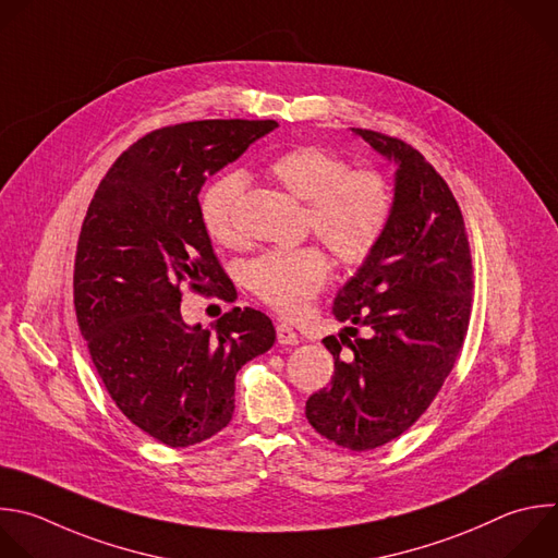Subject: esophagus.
<instances>
[{
	"label": "esophagus",
	"mask_w": 558,
	"mask_h": 558,
	"mask_svg": "<svg viewBox=\"0 0 558 558\" xmlns=\"http://www.w3.org/2000/svg\"><path fill=\"white\" fill-rule=\"evenodd\" d=\"M276 335H278V343H284V345H298L300 343L298 332L289 324H278Z\"/></svg>",
	"instance_id": "obj_1"
}]
</instances>
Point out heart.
<instances>
[{"label":"heart","mask_w":558,"mask_h":558,"mask_svg":"<svg viewBox=\"0 0 558 558\" xmlns=\"http://www.w3.org/2000/svg\"><path fill=\"white\" fill-rule=\"evenodd\" d=\"M267 172L298 202L306 204V228L343 265H359L373 254L395 213L390 181L373 168L350 163L324 146H295L267 163ZM245 189L241 172H223L202 197L208 234L223 243L239 241L234 213ZM330 276L328 256L315 247L276 250L247 265L250 289L284 317L302 315Z\"/></svg>","instance_id":"1"}]
</instances>
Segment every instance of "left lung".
I'll return each instance as SVG.
<instances>
[{
  "instance_id": "8db88e82",
  "label": "left lung",
  "mask_w": 558,
  "mask_h": 558,
  "mask_svg": "<svg viewBox=\"0 0 558 558\" xmlns=\"http://www.w3.org/2000/svg\"><path fill=\"white\" fill-rule=\"evenodd\" d=\"M352 133L397 166L395 213L332 302L348 326L322 339L335 375L308 397L306 418L339 447L367 451L410 429L449 377L469 328L473 271L462 213L436 168L403 140ZM356 327L364 335L350 342Z\"/></svg>"
}]
</instances>
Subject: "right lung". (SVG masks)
Listing matches in <instances>:
<instances>
[{"label":"right lung","instance_id":"obj_1","mask_svg":"<svg viewBox=\"0 0 558 558\" xmlns=\"http://www.w3.org/2000/svg\"><path fill=\"white\" fill-rule=\"evenodd\" d=\"M276 126L199 120L157 129L113 161L87 208L74 263L81 335L120 412L168 447L228 427L236 373L276 341L256 308L191 326L179 306L183 284L228 298L199 191Z\"/></svg>","mask_w":558,"mask_h":558}]
</instances>
